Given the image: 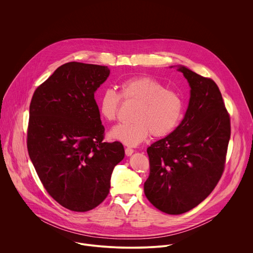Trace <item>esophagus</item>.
I'll return each mask as SVG.
<instances>
[{"mask_svg": "<svg viewBox=\"0 0 253 253\" xmlns=\"http://www.w3.org/2000/svg\"><path fill=\"white\" fill-rule=\"evenodd\" d=\"M134 153V149H132V148H130V147H127L126 149H125V154L127 155V156H130V155H132Z\"/></svg>", "mask_w": 253, "mask_h": 253, "instance_id": "34e87169", "label": "esophagus"}]
</instances>
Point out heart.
Wrapping results in <instances>:
<instances>
[{"mask_svg": "<svg viewBox=\"0 0 253 253\" xmlns=\"http://www.w3.org/2000/svg\"><path fill=\"white\" fill-rule=\"evenodd\" d=\"M121 97L138 104L132 124H120L110 132V138L128 146H137L152 133L163 137L173 132L182 119L183 102L175 91L146 76L129 78L120 85V94L114 89L104 90L98 99L100 115L109 122L117 119Z\"/></svg>", "mask_w": 253, "mask_h": 253, "instance_id": "heart-1", "label": "heart"}]
</instances>
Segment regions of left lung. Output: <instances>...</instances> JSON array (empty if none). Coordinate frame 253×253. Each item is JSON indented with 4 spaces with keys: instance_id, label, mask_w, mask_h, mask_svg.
<instances>
[{
    "instance_id": "8db88e82",
    "label": "left lung",
    "mask_w": 253,
    "mask_h": 253,
    "mask_svg": "<svg viewBox=\"0 0 253 253\" xmlns=\"http://www.w3.org/2000/svg\"><path fill=\"white\" fill-rule=\"evenodd\" d=\"M172 68V67H171ZM190 100L183 120L147 148V199L167 214H182L201 203L220 180L230 139V117L218 86L184 66Z\"/></svg>"
}]
</instances>
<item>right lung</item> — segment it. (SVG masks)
Wrapping results in <instances>:
<instances>
[{"mask_svg": "<svg viewBox=\"0 0 253 253\" xmlns=\"http://www.w3.org/2000/svg\"><path fill=\"white\" fill-rule=\"evenodd\" d=\"M109 74L107 66L66 63L36 89L30 104V159L47 192L72 211H89L104 201L125 155L122 143L103 141L94 98Z\"/></svg>", "mask_w": 253, "mask_h": 253, "instance_id": "1", "label": "right lung"}]
</instances>
